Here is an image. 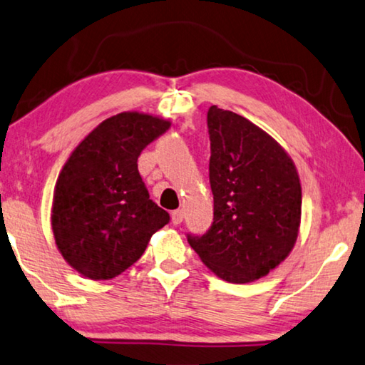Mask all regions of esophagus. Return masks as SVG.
I'll return each instance as SVG.
<instances>
[{"label":"esophagus","instance_id":"esophagus-1","mask_svg":"<svg viewBox=\"0 0 365 365\" xmlns=\"http://www.w3.org/2000/svg\"><path fill=\"white\" fill-rule=\"evenodd\" d=\"M182 220H184V210H181V208L171 213V222L175 225H179L182 222Z\"/></svg>","mask_w":365,"mask_h":365}]
</instances>
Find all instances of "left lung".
<instances>
[{"mask_svg": "<svg viewBox=\"0 0 365 365\" xmlns=\"http://www.w3.org/2000/svg\"><path fill=\"white\" fill-rule=\"evenodd\" d=\"M207 126L213 223L187 241L218 278L255 282L294 247L302 205L299 175L284 148L244 116L213 105Z\"/></svg>", "mask_w": 365, "mask_h": 365, "instance_id": "8db88e82", "label": "left lung"}]
</instances>
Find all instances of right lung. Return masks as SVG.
<instances>
[{
    "mask_svg": "<svg viewBox=\"0 0 365 365\" xmlns=\"http://www.w3.org/2000/svg\"><path fill=\"white\" fill-rule=\"evenodd\" d=\"M170 126L145 113H119L100 123L64 163L53 194V236L64 260L86 278L111 279L128 270L170 222L137 170L140 152Z\"/></svg>",
    "mask_w": 365,
    "mask_h": 365,
    "instance_id": "right-lung-1",
    "label": "right lung"
}]
</instances>
